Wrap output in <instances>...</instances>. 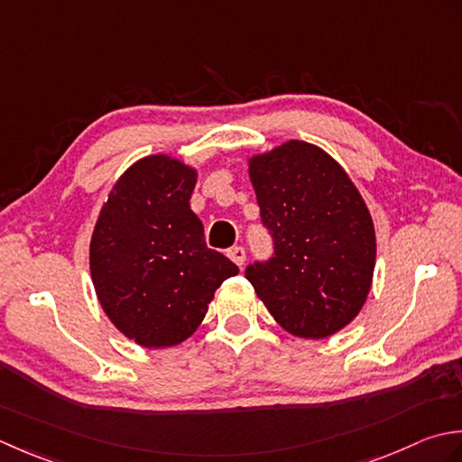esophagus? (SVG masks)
<instances>
[{
	"mask_svg": "<svg viewBox=\"0 0 462 462\" xmlns=\"http://www.w3.org/2000/svg\"><path fill=\"white\" fill-rule=\"evenodd\" d=\"M227 255H229V259H231L233 263H237L239 267L245 263V249H243V247H233V249H229Z\"/></svg>",
	"mask_w": 462,
	"mask_h": 462,
	"instance_id": "esophagus-1",
	"label": "esophagus"
}]
</instances>
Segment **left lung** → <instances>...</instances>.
<instances>
[{"label": "left lung", "instance_id": "left-lung-1", "mask_svg": "<svg viewBox=\"0 0 462 462\" xmlns=\"http://www.w3.org/2000/svg\"><path fill=\"white\" fill-rule=\"evenodd\" d=\"M273 253L245 277L275 321L305 338L351 323L371 289L374 229L356 187L333 157L289 141L249 165Z\"/></svg>", "mask_w": 462, "mask_h": 462}]
</instances>
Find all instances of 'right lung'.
<instances>
[{"mask_svg":"<svg viewBox=\"0 0 462 462\" xmlns=\"http://www.w3.org/2000/svg\"><path fill=\"white\" fill-rule=\"evenodd\" d=\"M195 171L153 155L131 165L103 205L89 263L99 303L143 346L185 341L239 267L205 243L191 211Z\"/></svg>","mask_w":462,"mask_h":462,"instance_id":"1","label":"right lung"}]
</instances>
